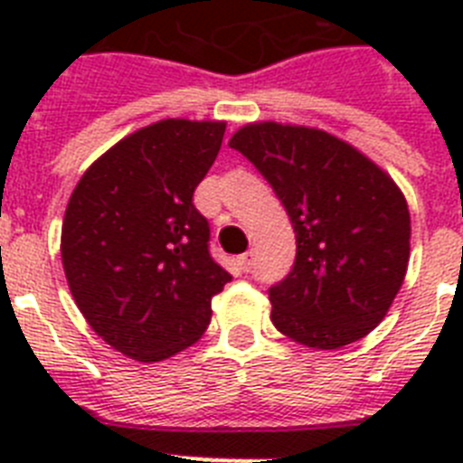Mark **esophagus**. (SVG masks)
<instances>
[{
  "instance_id": "esophagus-1",
  "label": "esophagus",
  "mask_w": 463,
  "mask_h": 463,
  "mask_svg": "<svg viewBox=\"0 0 463 463\" xmlns=\"http://www.w3.org/2000/svg\"><path fill=\"white\" fill-rule=\"evenodd\" d=\"M239 264H241V269H243L245 273L252 271V267H255V252H252V250L243 252V255L239 257Z\"/></svg>"
}]
</instances>
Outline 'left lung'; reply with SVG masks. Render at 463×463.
Here are the masks:
<instances>
[{"label":"left lung","instance_id":"8db88e82","mask_svg":"<svg viewBox=\"0 0 463 463\" xmlns=\"http://www.w3.org/2000/svg\"><path fill=\"white\" fill-rule=\"evenodd\" d=\"M229 146L255 165L292 220L297 260L269 288L271 322L317 350L383 322L411 257L408 203L378 165L313 127L255 122Z\"/></svg>","mask_w":463,"mask_h":463}]
</instances>
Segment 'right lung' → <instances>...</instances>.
I'll list each match as a JSON object with an SVG mask.
<instances>
[{
    "label": "right lung",
    "instance_id": "1",
    "mask_svg": "<svg viewBox=\"0 0 463 463\" xmlns=\"http://www.w3.org/2000/svg\"><path fill=\"white\" fill-rule=\"evenodd\" d=\"M224 122L159 120L83 174L62 222V264L88 325L118 353L162 362L202 338L211 298L232 280L192 203Z\"/></svg>",
    "mask_w": 463,
    "mask_h": 463
}]
</instances>
